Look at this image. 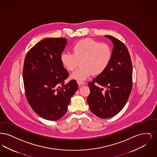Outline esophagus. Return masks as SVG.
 Here are the masks:
<instances>
[{"label": "esophagus", "mask_w": 157, "mask_h": 157, "mask_svg": "<svg viewBox=\"0 0 157 157\" xmlns=\"http://www.w3.org/2000/svg\"><path fill=\"white\" fill-rule=\"evenodd\" d=\"M77 83H78V85H79V86H81V85H83V84H85V82H80V81H78Z\"/></svg>", "instance_id": "34e87169"}]
</instances>
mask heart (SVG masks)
<instances>
[{
	"instance_id": "b5f03b06",
	"label": "heart",
	"mask_w": 157,
	"mask_h": 157,
	"mask_svg": "<svg viewBox=\"0 0 157 157\" xmlns=\"http://www.w3.org/2000/svg\"><path fill=\"white\" fill-rule=\"evenodd\" d=\"M73 54L63 52L60 60L67 71H72L80 62L71 78L82 82L90 75H99L108 66L112 58V49L106 43L87 38L78 41L72 48Z\"/></svg>"
}]
</instances>
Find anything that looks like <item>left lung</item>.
Segmentation results:
<instances>
[{
    "mask_svg": "<svg viewBox=\"0 0 157 157\" xmlns=\"http://www.w3.org/2000/svg\"><path fill=\"white\" fill-rule=\"evenodd\" d=\"M113 43L112 58L103 72L89 82L87 102L98 117L106 119L118 113L126 104L132 86V65L126 46L115 37L105 35ZM95 83L106 87L103 90Z\"/></svg>",
    "mask_w": 157,
    "mask_h": 157,
    "instance_id": "1",
    "label": "left lung"
}]
</instances>
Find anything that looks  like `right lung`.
Returning <instances> with one entry per match:
<instances>
[{
	"instance_id": "obj_1",
	"label": "right lung",
	"mask_w": 157,
	"mask_h": 157,
	"mask_svg": "<svg viewBox=\"0 0 157 157\" xmlns=\"http://www.w3.org/2000/svg\"><path fill=\"white\" fill-rule=\"evenodd\" d=\"M67 44L63 37L44 39L30 49L24 60L26 97L32 109L45 120L62 118L78 88L75 80L65 83L69 73L60 55Z\"/></svg>"
}]
</instances>
